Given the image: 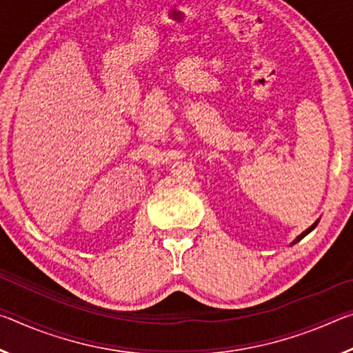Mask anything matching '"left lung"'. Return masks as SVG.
Segmentation results:
<instances>
[{
	"label": "left lung",
	"instance_id": "8db88e82",
	"mask_svg": "<svg viewBox=\"0 0 353 353\" xmlns=\"http://www.w3.org/2000/svg\"><path fill=\"white\" fill-rule=\"evenodd\" d=\"M318 223H319V219H316V221H314V223H313L312 225H310L307 230H303L301 235H299V236H296V240H292V243H291V246H292V244H296V243H299V241H301L303 236H307V235L310 234V232H312V230H314V229H316V225H318Z\"/></svg>",
	"mask_w": 353,
	"mask_h": 353
}]
</instances>
